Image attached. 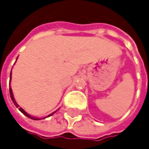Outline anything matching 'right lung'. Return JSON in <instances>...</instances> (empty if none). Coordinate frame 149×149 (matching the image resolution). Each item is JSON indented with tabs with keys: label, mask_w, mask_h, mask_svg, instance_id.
I'll return each instance as SVG.
<instances>
[{
	"label": "right lung",
	"mask_w": 149,
	"mask_h": 149,
	"mask_svg": "<svg viewBox=\"0 0 149 149\" xmlns=\"http://www.w3.org/2000/svg\"><path fill=\"white\" fill-rule=\"evenodd\" d=\"M10 78H11V73H10ZM9 92H10V97H11V99H12V101H13V103L15 104V105L17 107V108H19V110L20 111V112H22L25 116H26L27 117H29V118H31V119H33V120H40V118H36V117H33V116H30L29 114H27L22 108H19V104L16 103V101H15V97H14V95H13V91H12V89L11 88H9ZM54 114V112L52 113V114H51V115H49L48 116H52V115H53Z\"/></svg>",
	"instance_id": "add662e5"
}]
</instances>
